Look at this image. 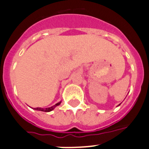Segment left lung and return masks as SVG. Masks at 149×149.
Here are the masks:
<instances>
[{
	"mask_svg": "<svg viewBox=\"0 0 149 149\" xmlns=\"http://www.w3.org/2000/svg\"><path fill=\"white\" fill-rule=\"evenodd\" d=\"M119 105H120V104H119Z\"/></svg>",
	"mask_w": 149,
	"mask_h": 149,
	"instance_id": "1",
	"label": "left lung"
}]
</instances>
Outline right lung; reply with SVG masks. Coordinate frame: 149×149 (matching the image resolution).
Masks as SVG:
<instances>
[{
    "instance_id": "1",
    "label": "right lung",
    "mask_w": 149,
    "mask_h": 149,
    "mask_svg": "<svg viewBox=\"0 0 149 149\" xmlns=\"http://www.w3.org/2000/svg\"><path fill=\"white\" fill-rule=\"evenodd\" d=\"M61 104V102H60L57 103V104H56L55 105L52 106V107H47V108H41V107H36V108H34L35 110H40V111H43V112H49V111H52L53 109L55 108V107H56V106L59 105V104Z\"/></svg>"
}]
</instances>
